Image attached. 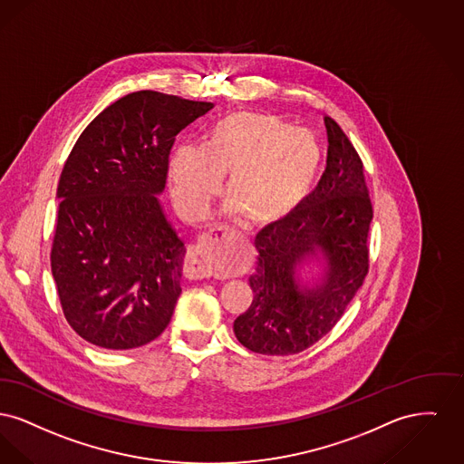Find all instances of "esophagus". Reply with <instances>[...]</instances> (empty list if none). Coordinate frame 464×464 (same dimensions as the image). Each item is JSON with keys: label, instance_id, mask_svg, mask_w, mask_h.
Masks as SVG:
<instances>
[{"label": "esophagus", "instance_id": "obj_1", "mask_svg": "<svg viewBox=\"0 0 464 464\" xmlns=\"http://www.w3.org/2000/svg\"><path fill=\"white\" fill-rule=\"evenodd\" d=\"M232 234V230L225 225H218L208 232H204L196 244L188 249V258L185 272L190 279H208L217 274L215 268V247L217 243L227 239Z\"/></svg>", "mask_w": 464, "mask_h": 464}]
</instances>
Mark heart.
Masks as SVG:
<instances>
[{"label":"heart","mask_w":464,"mask_h":464,"mask_svg":"<svg viewBox=\"0 0 464 464\" xmlns=\"http://www.w3.org/2000/svg\"><path fill=\"white\" fill-rule=\"evenodd\" d=\"M319 162L321 150L309 132L267 113L236 111L208 130L202 150L174 148V196L188 217H198L228 174L230 209L256 225L274 223L309 194Z\"/></svg>","instance_id":"heart-1"}]
</instances>
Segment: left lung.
<instances>
[{
  "instance_id": "8db88e82",
  "label": "left lung",
  "mask_w": 464,
  "mask_h": 464,
  "mask_svg": "<svg viewBox=\"0 0 464 464\" xmlns=\"http://www.w3.org/2000/svg\"><path fill=\"white\" fill-rule=\"evenodd\" d=\"M324 125L326 169L314 192L288 218L270 223L255 237L253 302L234 321V334L258 354H296L323 339L368 274L373 209L365 168L341 125L328 115ZM316 250L327 258L325 276L321 284L304 285L295 270Z\"/></svg>"
}]
</instances>
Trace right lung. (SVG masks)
<instances>
[{
	"label": "right lung",
	"mask_w": 464,
	"mask_h": 464,
	"mask_svg": "<svg viewBox=\"0 0 464 464\" xmlns=\"http://www.w3.org/2000/svg\"><path fill=\"white\" fill-rule=\"evenodd\" d=\"M211 108L140 91L102 110L76 140L57 185L50 266L64 317L83 341L134 349L169 324L185 244L157 194L176 136Z\"/></svg>",
	"instance_id": "obj_1"
}]
</instances>
